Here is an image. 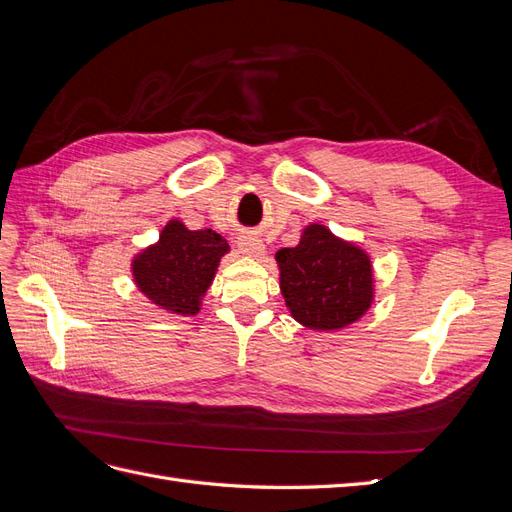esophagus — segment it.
I'll list each match as a JSON object with an SVG mask.
<instances>
[{"mask_svg":"<svg viewBox=\"0 0 512 512\" xmlns=\"http://www.w3.org/2000/svg\"><path fill=\"white\" fill-rule=\"evenodd\" d=\"M239 250H241V254L252 256V258H262V256H265V245H262V241L252 237V235H243L239 239Z\"/></svg>","mask_w":512,"mask_h":512,"instance_id":"34e87169","label":"esophagus"}]
</instances>
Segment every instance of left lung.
I'll return each instance as SVG.
<instances>
[{
  "label": "left lung",
  "mask_w": 512,
  "mask_h": 512,
  "mask_svg": "<svg viewBox=\"0 0 512 512\" xmlns=\"http://www.w3.org/2000/svg\"><path fill=\"white\" fill-rule=\"evenodd\" d=\"M280 290L290 316L314 331H337L367 314L374 303V267L359 245L309 224L301 241L275 254Z\"/></svg>",
  "instance_id": "1"
}]
</instances>
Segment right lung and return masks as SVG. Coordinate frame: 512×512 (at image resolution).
Listing matches in <instances>:
<instances>
[{
    "label": "right lung",
    "instance_id": "right-lung-1",
    "mask_svg": "<svg viewBox=\"0 0 512 512\" xmlns=\"http://www.w3.org/2000/svg\"><path fill=\"white\" fill-rule=\"evenodd\" d=\"M230 245L218 232L170 220L160 239L132 260L136 288L168 314L196 316Z\"/></svg>",
    "mask_w": 512,
    "mask_h": 512
}]
</instances>
